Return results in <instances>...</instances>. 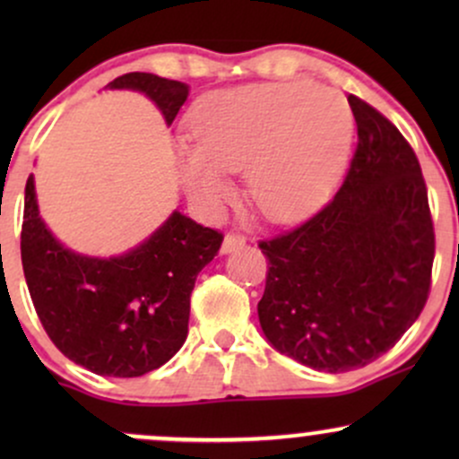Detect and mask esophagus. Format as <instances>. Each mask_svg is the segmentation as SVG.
<instances>
[{"label": "esophagus", "mask_w": 459, "mask_h": 459, "mask_svg": "<svg viewBox=\"0 0 459 459\" xmlns=\"http://www.w3.org/2000/svg\"><path fill=\"white\" fill-rule=\"evenodd\" d=\"M241 246H246V237L237 235V233H226L224 241H222V255H229V252L239 250Z\"/></svg>", "instance_id": "obj_1"}]
</instances>
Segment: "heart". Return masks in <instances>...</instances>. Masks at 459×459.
Wrapping results in <instances>:
<instances>
[{
	"instance_id": "heart-1",
	"label": "heart",
	"mask_w": 459,
	"mask_h": 459,
	"mask_svg": "<svg viewBox=\"0 0 459 459\" xmlns=\"http://www.w3.org/2000/svg\"><path fill=\"white\" fill-rule=\"evenodd\" d=\"M351 127L343 94L308 82L212 92L189 116L194 146L178 149V177L194 203L215 212L233 194L226 172L246 168L252 203L267 218L291 220L332 187Z\"/></svg>"
}]
</instances>
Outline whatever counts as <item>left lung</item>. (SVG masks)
I'll return each instance as SVG.
<instances>
[{
  "instance_id": "left-lung-1",
  "label": "left lung",
  "mask_w": 459,
  "mask_h": 459,
  "mask_svg": "<svg viewBox=\"0 0 459 459\" xmlns=\"http://www.w3.org/2000/svg\"><path fill=\"white\" fill-rule=\"evenodd\" d=\"M358 146L343 186L296 229L259 241V321L284 356L325 373L386 354L429 298L436 235L420 163L386 116L350 94Z\"/></svg>"
}]
</instances>
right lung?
Listing matches in <instances>:
<instances>
[{"instance_id": "obj_1", "label": "right lung", "mask_w": 459, "mask_h": 459, "mask_svg": "<svg viewBox=\"0 0 459 459\" xmlns=\"http://www.w3.org/2000/svg\"><path fill=\"white\" fill-rule=\"evenodd\" d=\"M108 88L144 92L168 125L189 94L186 83L151 73H127ZM222 239L175 212L127 255H75L40 220L34 177L25 183L21 263L36 315L68 360L99 376L140 377L181 350L194 282Z\"/></svg>"}]
</instances>
